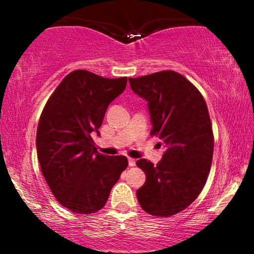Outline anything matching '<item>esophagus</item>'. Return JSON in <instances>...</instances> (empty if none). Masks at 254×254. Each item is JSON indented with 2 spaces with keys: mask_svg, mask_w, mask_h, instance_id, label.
<instances>
[{
  "mask_svg": "<svg viewBox=\"0 0 254 254\" xmlns=\"http://www.w3.org/2000/svg\"><path fill=\"white\" fill-rule=\"evenodd\" d=\"M127 162H129L130 167H133V166H136V160L135 159H131V157H130V159L127 160Z\"/></svg>",
  "mask_w": 254,
  "mask_h": 254,
  "instance_id": "34e87169",
  "label": "esophagus"
}]
</instances>
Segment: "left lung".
<instances>
[{"label": "left lung", "instance_id": "1", "mask_svg": "<svg viewBox=\"0 0 254 254\" xmlns=\"http://www.w3.org/2000/svg\"><path fill=\"white\" fill-rule=\"evenodd\" d=\"M129 82L147 100L150 133L166 148L155 166L145 159L136 162L147 177L137 199L148 214L172 216L196 199L210 172L214 135L208 107L199 90L176 71L130 77Z\"/></svg>", "mask_w": 254, "mask_h": 254}]
</instances>
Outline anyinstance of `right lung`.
I'll use <instances>...</instances> for the list:
<instances>
[{
  "mask_svg": "<svg viewBox=\"0 0 254 254\" xmlns=\"http://www.w3.org/2000/svg\"><path fill=\"white\" fill-rule=\"evenodd\" d=\"M127 81L71 71L40 116L36 143L42 173L56 199L72 212L93 214L104 208L127 167L123 155L98 153L92 138V132L99 135L107 107L124 92Z\"/></svg>",
  "mask_w": 254,
  "mask_h": 254,
  "instance_id": "right-lung-1",
  "label": "right lung"
}]
</instances>
